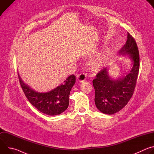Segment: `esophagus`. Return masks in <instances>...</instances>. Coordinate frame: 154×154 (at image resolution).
<instances>
[{
    "mask_svg": "<svg viewBox=\"0 0 154 154\" xmlns=\"http://www.w3.org/2000/svg\"><path fill=\"white\" fill-rule=\"evenodd\" d=\"M86 74L84 72H81L80 74H79L77 75V78L78 79L79 81L80 82H83L86 80Z\"/></svg>",
    "mask_w": 154,
    "mask_h": 154,
    "instance_id": "1",
    "label": "esophagus"
}]
</instances>
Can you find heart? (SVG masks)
Returning a JSON list of instances; mask_svg holds the SVG:
<instances>
[{"mask_svg": "<svg viewBox=\"0 0 154 154\" xmlns=\"http://www.w3.org/2000/svg\"><path fill=\"white\" fill-rule=\"evenodd\" d=\"M111 55V51L107 48L103 49L91 61V65L93 68L97 69L105 64Z\"/></svg>", "mask_w": 154, "mask_h": 154, "instance_id": "obj_1", "label": "heart"}]
</instances>
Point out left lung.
Masks as SVG:
<instances>
[{
    "label": "left lung",
    "instance_id": "obj_1",
    "mask_svg": "<svg viewBox=\"0 0 154 154\" xmlns=\"http://www.w3.org/2000/svg\"><path fill=\"white\" fill-rule=\"evenodd\" d=\"M121 54H130L134 65L129 73L118 79L109 77L106 68L102 69L93 80L95 90V104L99 110L112 115L120 111L128 103L135 91L140 69V55L134 38L127 32V39L119 51Z\"/></svg>",
    "mask_w": 154,
    "mask_h": 154
}]
</instances>
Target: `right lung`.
<instances>
[{
    "label": "right lung",
    "mask_w": 154,
    "mask_h": 154,
    "mask_svg": "<svg viewBox=\"0 0 154 154\" xmlns=\"http://www.w3.org/2000/svg\"><path fill=\"white\" fill-rule=\"evenodd\" d=\"M20 86L29 101L39 111L48 115H58L67 109L69 103V94L76 81L71 75L60 85L48 92L35 91L25 84L18 74Z\"/></svg>",
    "instance_id": "add662e5"
}]
</instances>
